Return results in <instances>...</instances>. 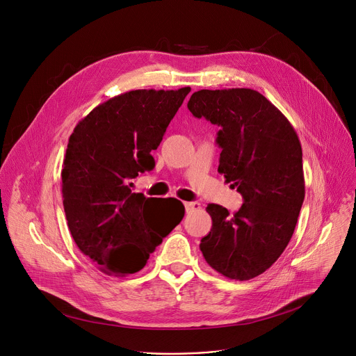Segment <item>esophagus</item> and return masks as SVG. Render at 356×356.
I'll list each match as a JSON object with an SVG mask.
<instances>
[{
  "label": "esophagus",
  "mask_w": 356,
  "mask_h": 356,
  "mask_svg": "<svg viewBox=\"0 0 356 356\" xmlns=\"http://www.w3.org/2000/svg\"><path fill=\"white\" fill-rule=\"evenodd\" d=\"M184 207H186V211H187V213L197 211V210H200V203H199V202H186V203H184Z\"/></svg>",
  "instance_id": "obj_1"
}]
</instances>
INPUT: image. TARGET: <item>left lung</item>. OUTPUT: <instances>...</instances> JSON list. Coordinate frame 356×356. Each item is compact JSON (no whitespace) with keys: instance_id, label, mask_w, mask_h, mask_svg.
Segmentation results:
<instances>
[{"instance_id":"1","label":"left lung","mask_w":356,"mask_h":356,"mask_svg":"<svg viewBox=\"0 0 356 356\" xmlns=\"http://www.w3.org/2000/svg\"><path fill=\"white\" fill-rule=\"evenodd\" d=\"M187 108L221 126L218 173L244 199L234 214L207 206L213 224L200 250L221 275L251 280L278 260L296 230L305 197L298 135L278 108L248 88L202 89Z\"/></svg>"}]
</instances>
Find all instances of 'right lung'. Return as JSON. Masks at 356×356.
Instances as JSON below:
<instances>
[{"mask_svg": "<svg viewBox=\"0 0 356 356\" xmlns=\"http://www.w3.org/2000/svg\"><path fill=\"white\" fill-rule=\"evenodd\" d=\"M188 92L120 93L92 109L70 136L60 173L63 210L78 248L105 274L140 271L184 216L179 200L177 210L154 214L156 199L131 187L154 168L150 153Z\"/></svg>", "mask_w": 356, "mask_h": 356, "instance_id": "add662e5", "label": "right lung"}]
</instances>
